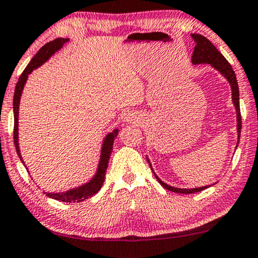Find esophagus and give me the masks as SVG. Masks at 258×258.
I'll use <instances>...</instances> for the list:
<instances>
[{
    "mask_svg": "<svg viewBox=\"0 0 258 258\" xmlns=\"http://www.w3.org/2000/svg\"><path fill=\"white\" fill-rule=\"evenodd\" d=\"M126 123H136L139 121V115L136 111H128V113L125 114V117H123Z\"/></svg>",
    "mask_w": 258,
    "mask_h": 258,
    "instance_id": "esophagus-1",
    "label": "esophagus"
}]
</instances>
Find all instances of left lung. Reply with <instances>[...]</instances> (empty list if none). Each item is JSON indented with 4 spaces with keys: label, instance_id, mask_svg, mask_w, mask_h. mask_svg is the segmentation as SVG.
I'll list each match as a JSON object with an SVG mask.
<instances>
[{
    "label": "left lung",
    "instance_id": "8db88e82",
    "mask_svg": "<svg viewBox=\"0 0 258 258\" xmlns=\"http://www.w3.org/2000/svg\"><path fill=\"white\" fill-rule=\"evenodd\" d=\"M192 39L195 40L196 45H195L194 52H192V58L191 62L194 64H202V63H207L210 64L213 68H215L218 72L221 74L222 77H225V79L229 83V86H231L232 90V102H233V105L235 108V114H237V132H238V142H237V147L239 144V139H240V130H241V116H240V108H239V88H238V82L237 78H235V73L232 68L229 62L223 57V55L220 52L218 49L214 46V44L210 42L209 39L206 38L204 36L202 35H197V33H192L191 35ZM147 161L148 163L150 164V168L153 170L154 175L156 176L157 181L160 182L161 185L163 186L164 188L167 190L172 191V192H176V194H195V192H200L206 190V188L210 187V185L207 186H202V187H195V188H180V187H174V186H170L166 182L162 181L159 176L156 175V173L154 172L153 166H151L150 160L147 156Z\"/></svg>",
    "mask_w": 258,
    "mask_h": 258
}]
</instances>
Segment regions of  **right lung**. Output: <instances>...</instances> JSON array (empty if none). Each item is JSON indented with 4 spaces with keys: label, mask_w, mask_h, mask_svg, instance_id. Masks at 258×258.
<instances>
[{
    "label": "right lung",
    "mask_w": 258,
    "mask_h": 258,
    "mask_svg": "<svg viewBox=\"0 0 258 258\" xmlns=\"http://www.w3.org/2000/svg\"><path fill=\"white\" fill-rule=\"evenodd\" d=\"M68 38H56L51 42L46 43L44 46L39 49L38 52L33 56L32 60L30 61V63L27 64L26 68L24 70V72L21 73L19 80H18L17 86H15L14 91V98H13V111H14V144H15V150H17L18 156L21 162H25L21 157L20 148H19V104H20V98L23 95V90L25 84H26L27 79H29V74L33 72V70L42 66L43 63H45L46 61L50 58L55 52L60 50V49L68 42ZM117 133L119 130H114L113 132H109L105 136L102 143L101 148V156H99L97 170H96L95 175L89 180L85 184L78 186V187L71 188V190L63 191V192H45V196L52 198V200L61 201V202H67V203H76V202H82L86 198L92 197L94 195L97 194L99 188L103 185L104 178H105V172L108 168V162H109V157L111 151H113V145H114V139L117 137ZM26 167V166H25ZM27 169V168H26Z\"/></svg>",
    "instance_id": "1"
}]
</instances>
